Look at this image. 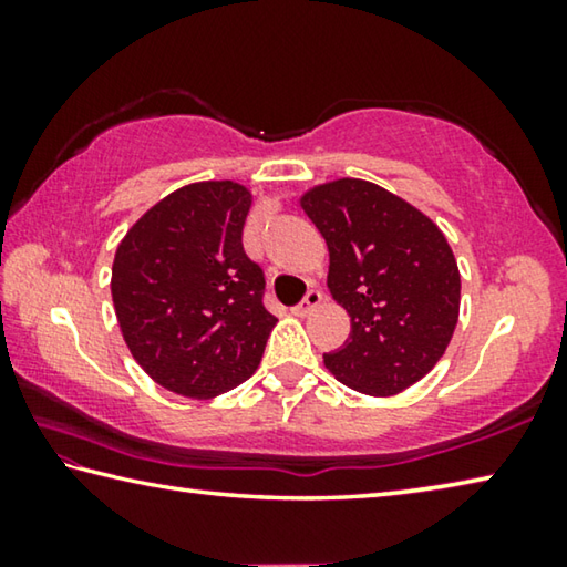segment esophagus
<instances>
[{"mask_svg": "<svg viewBox=\"0 0 567 567\" xmlns=\"http://www.w3.org/2000/svg\"><path fill=\"white\" fill-rule=\"evenodd\" d=\"M320 302H322V295H320V290H310V292H307L305 300H302L300 305H297L292 312L297 315V318H307V315L318 310Z\"/></svg>", "mask_w": 567, "mask_h": 567, "instance_id": "esophagus-1", "label": "esophagus"}]
</instances>
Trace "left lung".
I'll list each match as a JSON object with an SVG mask.
<instances>
[{
	"label": "left lung",
	"mask_w": 567,
	"mask_h": 567,
	"mask_svg": "<svg viewBox=\"0 0 567 567\" xmlns=\"http://www.w3.org/2000/svg\"><path fill=\"white\" fill-rule=\"evenodd\" d=\"M300 207L330 252L328 287L350 315V340L324 354L342 385L390 398L443 358L460 318V270L433 219L375 182L340 177Z\"/></svg>",
	"instance_id": "obj_1"
}]
</instances>
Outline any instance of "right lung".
Wrapping results in <instances>:
<instances>
[{"mask_svg":"<svg viewBox=\"0 0 567 567\" xmlns=\"http://www.w3.org/2000/svg\"><path fill=\"white\" fill-rule=\"evenodd\" d=\"M252 192L192 182L152 205L114 252L112 302L147 375L175 395L213 400L252 375L277 324L265 277L243 249Z\"/></svg>","mask_w":567,"mask_h":567,"instance_id":"right-lung-1","label":"right lung"}]
</instances>
